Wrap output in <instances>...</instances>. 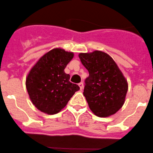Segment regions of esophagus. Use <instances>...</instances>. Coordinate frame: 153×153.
Segmentation results:
<instances>
[{
    "instance_id": "obj_1",
    "label": "esophagus",
    "mask_w": 153,
    "mask_h": 153,
    "mask_svg": "<svg viewBox=\"0 0 153 153\" xmlns=\"http://www.w3.org/2000/svg\"><path fill=\"white\" fill-rule=\"evenodd\" d=\"M79 86L80 87V89H81V90H82L83 88H84V84H83V83H82V82L79 83Z\"/></svg>"
}]
</instances>
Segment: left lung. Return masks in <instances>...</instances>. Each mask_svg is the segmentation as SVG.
<instances>
[{
  "mask_svg": "<svg viewBox=\"0 0 153 153\" xmlns=\"http://www.w3.org/2000/svg\"><path fill=\"white\" fill-rule=\"evenodd\" d=\"M79 57L89 73L84 90L89 108L100 117L115 114L124 105L128 91L127 81L117 65L100 51L79 53Z\"/></svg>",
  "mask_w": 153,
  "mask_h": 153,
  "instance_id": "8db88e82",
  "label": "left lung"
}]
</instances>
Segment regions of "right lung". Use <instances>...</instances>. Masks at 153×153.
I'll return each mask as SVG.
<instances>
[{
  "instance_id": "obj_1",
  "label": "right lung",
  "mask_w": 153,
  "mask_h": 153,
  "mask_svg": "<svg viewBox=\"0 0 153 153\" xmlns=\"http://www.w3.org/2000/svg\"><path fill=\"white\" fill-rule=\"evenodd\" d=\"M74 57L72 52L54 48L43 55L33 65L26 79V87L33 105L41 112L55 114L67 105L79 90L69 81L64 69Z\"/></svg>"
}]
</instances>
